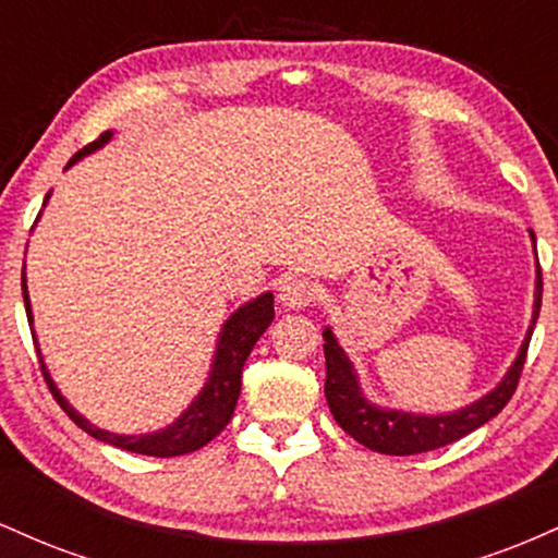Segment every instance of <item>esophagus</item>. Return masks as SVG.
I'll return each instance as SVG.
<instances>
[{
    "label": "esophagus",
    "instance_id": "esophagus-1",
    "mask_svg": "<svg viewBox=\"0 0 558 558\" xmlns=\"http://www.w3.org/2000/svg\"><path fill=\"white\" fill-rule=\"evenodd\" d=\"M278 299L280 304L288 306V310H301V306H310L312 301L317 299V286L312 283V280L291 275V278H286L283 283H280Z\"/></svg>",
    "mask_w": 558,
    "mask_h": 558
}]
</instances>
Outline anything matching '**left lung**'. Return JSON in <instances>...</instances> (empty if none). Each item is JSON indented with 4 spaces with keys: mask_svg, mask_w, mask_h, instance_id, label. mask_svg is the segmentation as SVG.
I'll use <instances>...</instances> for the list:
<instances>
[{
    "mask_svg": "<svg viewBox=\"0 0 558 558\" xmlns=\"http://www.w3.org/2000/svg\"><path fill=\"white\" fill-rule=\"evenodd\" d=\"M535 248V233L530 230ZM541 296H543V280H541V265H537L535 278V301H533V319L530 328L524 332V341L517 351L514 362L506 369L496 388L480 396L477 401L466 403V407L457 409V412L446 414H417V412H403V409H388L380 403H373L364 393L360 375H356L354 362L338 343L336 332L330 328L323 330L325 338V364H328V377H325V399L336 417L338 425L369 451L388 453V457H409V453L433 451V448L448 446L453 440L464 438L485 422H490L498 412L509 403L511 393L517 390L520 383L524 356H527L530 338H533L537 315H541Z\"/></svg>",
    "mask_w": 558,
    "mask_h": 558,
    "instance_id": "left-lung-1",
    "label": "left lung"
}]
</instances>
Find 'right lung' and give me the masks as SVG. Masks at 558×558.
Masks as SVG:
<instances>
[{"label":"right lung","mask_w":558,"mask_h":558,"mask_svg":"<svg viewBox=\"0 0 558 558\" xmlns=\"http://www.w3.org/2000/svg\"><path fill=\"white\" fill-rule=\"evenodd\" d=\"M112 131L101 133L94 144L83 146V149L68 162V168H73L75 162L83 157L94 155L96 149H101L105 144H110ZM65 168V170H68ZM49 196L44 198V207H47ZM23 301H25V312H28V325H34V312H31V296H28V286H25V270H23ZM275 317V306H272V291L259 293L257 299L246 301L241 304L239 310L230 315L226 323H222L220 336H217V345H215V356L213 364H209V375L204 380V386L198 393L194 396V401L178 414L175 420L170 422L168 427L155 433H138V435H120V433H110L101 430L88 422L78 409L70 407V401L60 393L57 383L49 375L47 364H44L41 349H38V338L36 330L34 332V343L38 351V360H41V369L44 377H47L49 390L54 393V399L60 401V407L65 409L68 417L86 430L92 438L101 440V444H110L123 448V451H133V453H144V457H183V453L198 451L202 446H207L215 435H220L226 430V425L233 417L235 401L241 396V369L246 364L248 354H252L254 343L259 341V336L270 328Z\"/></svg>","instance_id":"right-lung-1"}]
</instances>
